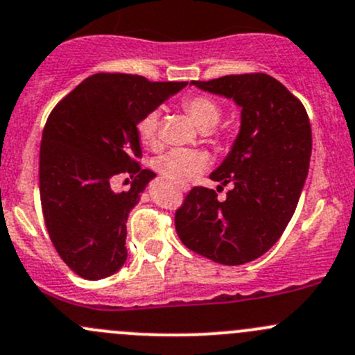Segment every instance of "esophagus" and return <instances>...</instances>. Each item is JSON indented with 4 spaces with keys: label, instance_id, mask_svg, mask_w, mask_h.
<instances>
[{
    "label": "esophagus",
    "instance_id": "esophagus-1",
    "mask_svg": "<svg viewBox=\"0 0 355 355\" xmlns=\"http://www.w3.org/2000/svg\"><path fill=\"white\" fill-rule=\"evenodd\" d=\"M184 192H187V189H184Z\"/></svg>",
    "mask_w": 355,
    "mask_h": 355
}]
</instances>
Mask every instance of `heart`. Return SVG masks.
<instances>
[{
  "label": "heart",
  "instance_id": "heart-1",
  "mask_svg": "<svg viewBox=\"0 0 355 355\" xmlns=\"http://www.w3.org/2000/svg\"><path fill=\"white\" fill-rule=\"evenodd\" d=\"M184 108L191 114L194 123L204 132H209L211 128L216 127L221 118V106L207 96H191L184 101ZM157 120H159V113L151 111L139 121V137L144 144H155ZM206 164L207 157L202 153L187 151V149H173L161 155L155 161L156 170L173 185H185L192 182L206 168Z\"/></svg>",
  "mask_w": 355,
  "mask_h": 355
}]
</instances>
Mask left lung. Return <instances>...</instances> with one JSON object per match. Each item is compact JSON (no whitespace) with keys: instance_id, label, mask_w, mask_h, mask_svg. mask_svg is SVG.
Returning a JSON list of instances; mask_svg holds the SVG:
<instances>
[{"instance_id":"left-lung-1","label":"left lung","mask_w":355,"mask_h":355,"mask_svg":"<svg viewBox=\"0 0 355 355\" xmlns=\"http://www.w3.org/2000/svg\"><path fill=\"white\" fill-rule=\"evenodd\" d=\"M200 91L241 108L230 151L209 175L232 184L227 199L194 187L175 214L180 241L214 263L239 266L263 256L293 216L309 171L313 135L302 103L266 73L227 75L200 82Z\"/></svg>"}]
</instances>
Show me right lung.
<instances>
[{
	"label": "right lung",
	"mask_w": 355,
	"mask_h": 355,
	"mask_svg": "<svg viewBox=\"0 0 355 355\" xmlns=\"http://www.w3.org/2000/svg\"><path fill=\"white\" fill-rule=\"evenodd\" d=\"M187 82L96 73L63 98L46 121L39 189L46 228L60 257L82 278L101 280L127 261V220L156 177L142 170L137 125ZM128 173V193L110 178Z\"/></svg>",
	"instance_id": "obj_1"
}]
</instances>
